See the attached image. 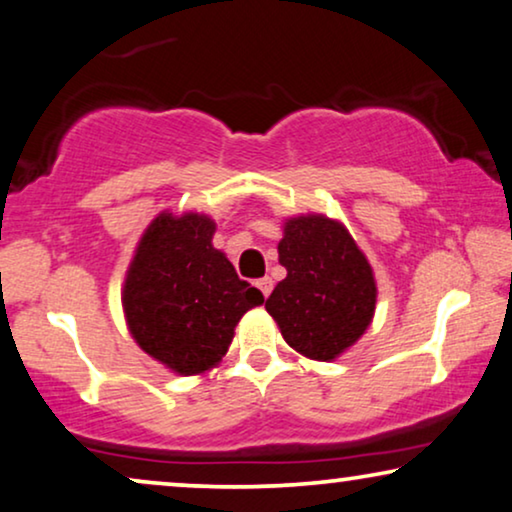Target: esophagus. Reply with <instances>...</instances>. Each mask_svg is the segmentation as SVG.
<instances>
[{"label": "esophagus", "mask_w": 512, "mask_h": 512, "mask_svg": "<svg viewBox=\"0 0 512 512\" xmlns=\"http://www.w3.org/2000/svg\"><path fill=\"white\" fill-rule=\"evenodd\" d=\"M256 286H258V289H261L263 296L268 298V296H270V291H272V279H270V277H263V279H258Z\"/></svg>", "instance_id": "esophagus-1"}]
</instances>
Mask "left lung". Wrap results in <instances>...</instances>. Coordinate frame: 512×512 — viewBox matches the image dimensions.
<instances>
[{
  "label": "left lung",
  "instance_id": "8db88e82",
  "mask_svg": "<svg viewBox=\"0 0 512 512\" xmlns=\"http://www.w3.org/2000/svg\"><path fill=\"white\" fill-rule=\"evenodd\" d=\"M282 230L277 251L286 277L265 310L298 354L335 361L373 324V268L345 223L324 214L289 216Z\"/></svg>",
  "mask_w": 512,
  "mask_h": 512
}]
</instances>
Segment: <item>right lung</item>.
<instances>
[{"instance_id":"right-lung-1","label":"right lung","mask_w":512,"mask_h":512,"mask_svg":"<svg viewBox=\"0 0 512 512\" xmlns=\"http://www.w3.org/2000/svg\"><path fill=\"white\" fill-rule=\"evenodd\" d=\"M216 223L198 212H160L144 230L123 282V314L142 352L177 375L216 368L235 326L263 293L214 249Z\"/></svg>"}]
</instances>
